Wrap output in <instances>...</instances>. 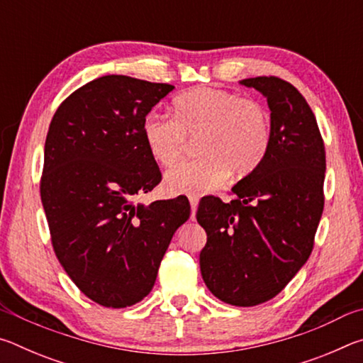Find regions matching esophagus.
Returning <instances> with one entry per match:
<instances>
[{"label": "esophagus", "instance_id": "34e87169", "mask_svg": "<svg viewBox=\"0 0 363 363\" xmlns=\"http://www.w3.org/2000/svg\"><path fill=\"white\" fill-rule=\"evenodd\" d=\"M189 201H190V208H192V219H195L196 206H199V196H195V195H190V196H189Z\"/></svg>", "mask_w": 363, "mask_h": 363}]
</instances>
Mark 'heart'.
<instances>
[{"label": "heart", "instance_id": "obj_1", "mask_svg": "<svg viewBox=\"0 0 363 363\" xmlns=\"http://www.w3.org/2000/svg\"><path fill=\"white\" fill-rule=\"evenodd\" d=\"M147 150L160 167L181 157L186 138H196L199 158L176 164L163 177L169 195L206 194L229 174L247 176L259 167L270 145V118L261 104L230 91L199 88L176 97L173 116L144 118Z\"/></svg>", "mask_w": 363, "mask_h": 363}]
</instances>
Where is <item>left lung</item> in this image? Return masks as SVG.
Wrapping results in <instances>:
<instances>
[{
  "label": "left lung",
  "mask_w": 363,
  "mask_h": 363,
  "mask_svg": "<svg viewBox=\"0 0 363 363\" xmlns=\"http://www.w3.org/2000/svg\"><path fill=\"white\" fill-rule=\"evenodd\" d=\"M266 97L270 145L259 167L232 187L237 199L200 201L206 232L200 270L214 296L257 306L284 290L309 259L323 211L325 147L299 91L277 77L242 79Z\"/></svg>",
  "instance_id": "8db88e82"
}]
</instances>
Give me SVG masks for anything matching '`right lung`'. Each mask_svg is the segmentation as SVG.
Wrapping results in <instances>:
<instances>
[{"label": "right lung", "mask_w": 363, "mask_h": 363, "mask_svg": "<svg viewBox=\"0 0 363 363\" xmlns=\"http://www.w3.org/2000/svg\"><path fill=\"white\" fill-rule=\"evenodd\" d=\"M174 89L125 75L86 83L60 104L45 144L41 201L59 262L104 307L133 306L152 291L189 200L134 203L162 181L143 123Z\"/></svg>", "instance_id": "add662e5"}]
</instances>
